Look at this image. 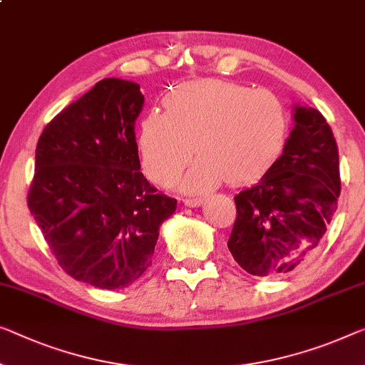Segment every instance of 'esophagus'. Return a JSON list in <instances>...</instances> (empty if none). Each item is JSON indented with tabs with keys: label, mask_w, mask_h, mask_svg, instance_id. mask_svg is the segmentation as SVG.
<instances>
[{
	"label": "esophagus",
	"mask_w": 365,
	"mask_h": 365,
	"mask_svg": "<svg viewBox=\"0 0 365 365\" xmlns=\"http://www.w3.org/2000/svg\"><path fill=\"white\" fill-rule=\"evenodd\" d=\"M203 203H205L203 198H185L183 200V205L190 206V208H197V206H201Z\"/></svg>",
	"instance_id": "obj_1"
}]
</instances>
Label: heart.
Segmentation results:
<instances>
[{"label": "heart", "mask_w": 365, "mask_h": 365, "mask_svg": "<svg viewBox=\"0 0 365 365\" xmlns=\"http://www.w3.org/2000/svg\"><path fill=\"white\" fill-rule=\"evenodd\" d=\"M138 130L140 165L149 180L170 187L198 155L182 182L187 193H206L222 180L255 182L275 164L287 140L282 101L269 90L235 81L200 78L178 85Z\"/></svg>", "instance_id": "obj_1"}]
</instances>
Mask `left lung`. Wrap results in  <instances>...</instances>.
<instances>
[{
	"label": "left lung",
	"mask_w": 365,
	"mask_h": 365,
	"mask_svg": "<svg viewBox=\"0 0 365 365\" xmlns=\"http://www.w3.org/2000/svg\"><path fill=\"white\" fill-rule=\"evenodd\" d=\"M295 126L264 177L239 192L227 247L251 275H282L303 264L338 210L339 152L314 108L293 105Z\"/></svg>",
	"instance_id": "obj_1"
}]
</instances>
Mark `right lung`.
<instances>
[{
    "label": "right lung",
    "mask_w": 365,
    "mask_h": 365,
    "mask_svg": "<svg viewBox=\"0 0 365 365\" xmlns=\"http://www.w3.org/2000/svg\"><path fill=\"white\" fill-rule=\"evenodd\" d=\"M143 106L138 83L105 78L58 113L36 148L31 215L61 267L103 290L126 288L150 267L159 227L177 210L140 172Z\"/></svg>",
    "instance_id": "add662e5"
}]
</instances>
